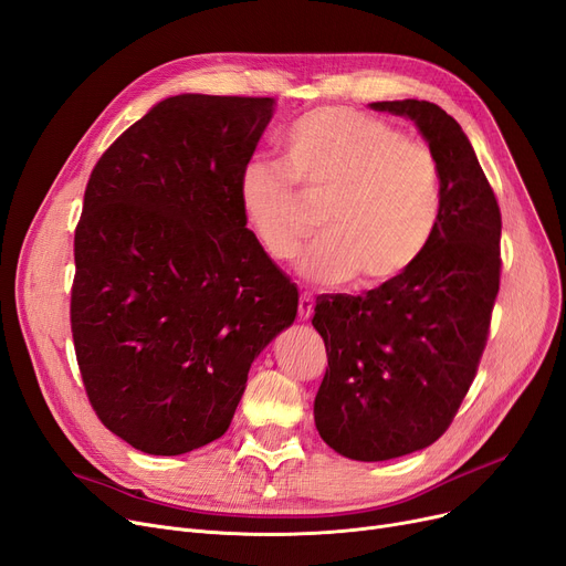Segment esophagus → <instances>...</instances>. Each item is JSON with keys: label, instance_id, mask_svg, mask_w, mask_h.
Returning <instances> with one entry per match:
<instances>
[{"label": "esophagus", "instance_id": "34e87169", "mask_svg": "<svg viewBox=\"0 0 566 566\" xmlns=\"http://www.w3.org/2000/svg\"><path fill=\"white\" fill-rule=\"evenodd\" d=\"M312 312H314V298H312V293L303 291L301 298H298V316L303 318V322H307V318L312 316Z\"/></svg>", "mask_w": 566, "mask_h": 566}]
</instances>
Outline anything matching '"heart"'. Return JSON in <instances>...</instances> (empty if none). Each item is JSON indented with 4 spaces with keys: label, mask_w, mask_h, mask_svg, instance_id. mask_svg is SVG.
Listing matches in <instances>:
<instances>
[{
    "label": "heart",
    "mask_w": 566,
    "mask_h": 566,
    "mask_svg": "<svg viewBox=\"0 0 566 566\" xmlns=\"http://www.w3.org/2000/svg\"><path fill=\"white\" fill-rule=\"evenodd\" d=\"M284 164L254 157L238 176V203L261 248L277 261L296 259L310 233L296 185L324 196L318 235L301 259L314 284L358 275L365 286L398 277L419 261L437 233L444 189L432 147L352 108L301 115L282 138Z\"/></svg>",
    "instance_id": "heart-1"
}]
</instances>
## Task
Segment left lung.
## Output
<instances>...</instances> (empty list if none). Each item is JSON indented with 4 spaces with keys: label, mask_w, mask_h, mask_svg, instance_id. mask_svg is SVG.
I'll return each instance as SVG.
<instances>
[{
    "label": "left lung",
    "mask_w": 566,
    "mask_h": 566,
    "mask_svg": "<svg viewBox=\"0 0 566 566\" xmlns=\"http://www.w3.org/2000/svg\"><path fill=\"white\" fill-rule=\"evenodd\" d=\"M416 122L441 166L444 208L426 254L363 296H318L312 324L328 367L314 423L344 458L421 451L470 390L500 291L502 212L458 122L437 104L375 102Z\"/></svg>",
    "instance_id": "1"
}]
</instances>
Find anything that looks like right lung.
<instances>
[{
    "mask_svg": "<svg viewBox=\"0 0 566 566\" xmlns=\"http://www.w3.org/2000/svg\"><path fill=\"white\" fill-rule=\"evenodd\" d=\"M270 96L180 94L92 168L73 238L71 333L99 421L153 455L222 437L298 289L238 203Z\"/></svg>",
    "mask_w": 566,
    "mask_h": 566,
    "instance_id": "right-lung-1",
    "label": "right lung"
}]
</instances>
